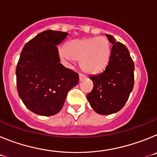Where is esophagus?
I'll return each mask as SVG.
<instances>
[{"mask_svg": "<svg viewBox=\"0 0 157 157\" xmlns=\"http://www.w3.org/2000/svg\"><path fill=\"white\" fill-rule=\"evenodd\" d=\"M86 78V75L83 74H79V80L80 81H82Z\"/></svg>", "mask_w": 157, "mask_h": 157, "instance_id": "34e87169", "label": "esophagus"}]
</instances>
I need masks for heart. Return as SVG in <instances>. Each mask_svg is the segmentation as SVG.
I'll return each mask as SVG.
<instances>
[{"mask_svg": "<svg viewBox=\"0 0 157 157\" xmlns=\"http://www.w3.org/2000/svg\"><path fill=\"white\" fill-rule=\"evenodd\" d=\"M111 44L105 37L74 39L65 48H59V56L65 61L78 60L79 67L86 74L96 75L107 67L111 57Z\"/></svg>", "mask_w": 157, "mask_h": 157, "instance_id": "obj_1", "label": "heart"}]
</instances>
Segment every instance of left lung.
Here are the masks:
<instances>
[{
  "instance_id": "8db88e82",
  "label": "left lung",
  "mask_w": 157,
  "mask_h": 157,
  "mask_svg": "<svg viewBox=\"0 0 157 157\" xmlns=\"http://www.w3.org/2000/svg\"><path fill=\"white\" fill-rule=\"evenodd\" d=\"M113 46L109 63L102 73L90 77L94 88L86 98L92 109L101 115L119 112L125 105L134 87V63L128 49L106 34Z\"/></svg>"
}]
</instances>
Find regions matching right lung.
I'll use <instances>...</instances> for the list:
<instances>
[{
	"label": "right lung",
	"instance_id": "right-lung-1",
	"mask_svg": "<svg viewBox=\"0 0 157 157\" xmlns=\"http://www.w3.org/2000/svg\"><path fill=\"white\" fill-rule=\"evenodd\" d=\"M68 33L47 30L24 45L16 67L19 98L27 109L50 116L61 110L71 89L78 83V74L59 63V45Z\"/></svg>",
	"mask_w": 157,
	"mask_h": 157
}]
</instances>
